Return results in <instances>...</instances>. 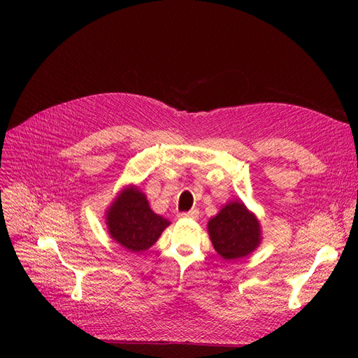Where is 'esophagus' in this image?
<instances>
[{
    "mask_svg": "<svg viewBox=\"0 0 358 358\" xmlns=\"http://www.w3.org/2000/svg\"><path fill=\"white\" fill-rule=\"evenodd\" d=\"M180 218H189V220H197L199 218V210L197 209H191L189 212L180 213Z\"/></svg>",
    "mask_w": 358,
    "mask_h": 358,
    "instance_id": "1",
    "label": "esophagus"
}]
</instances>
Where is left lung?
I'll return each instance as SVG.
<instances>
[{
    "instance_id": "1",
    "label": "left lung",
    "mask_w": 358,
    "mask_h": 358,
    "mask_svg": "<svg viewBox=\"0 0 358 358\" xmlns=\"http://www.w3.org/2000/svg\"><path fill=\"white\" fill-rule=\"evenodd\" d=\"M215 251L234 262L254 252L262 243V229L257 216L242 201H229L208 222Z\"/></svg>"
}]
</instances>
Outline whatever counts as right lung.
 <instances>
[{
	"mask_svg": "<svg viewBox=\"0 0 358 358\" xmlns=\"http://www.w3.org/2000/svg\"><path fill=\"white\" fill-rule=\"evenodd\" d=\"M107 230L113 241L131 252H142L152 246L170 221L150 209L145 194L128 187L106 212Z\"/></svg>",
	"mask_w": 358,
	"mask_h": 358,
	"instance_id": "1",
	"label": "right lung"
}]
</instances>
